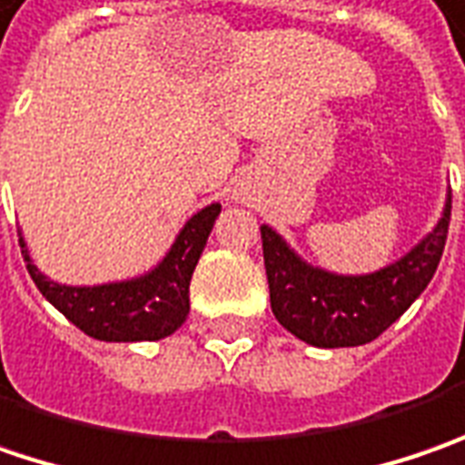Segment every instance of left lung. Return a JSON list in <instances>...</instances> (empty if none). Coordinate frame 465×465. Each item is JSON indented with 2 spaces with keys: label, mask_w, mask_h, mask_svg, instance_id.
<instances>
[{
  "label": "left lung",
  "mask_w": 465,
  "mask_h": 465,
  "mask_svg": "<svg viewBox=\"0 0 465 465\" xmlns=\"http://www.w3.org/2000/svg\"><path fill=\"white\" fill-rule=\"evenodd\" d=\"M450 205L421 244L372 275H333L302 262L278 233L262 226V257L275 320L296 338L320 346H361L388 331L427 289L445 250Z\"/></svg>",
  "instance_id": "left-lung-1"
}]
</instances>
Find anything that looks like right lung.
Listing matches in <instances>:
<instances>
[{"label":"right lung","mask_w":465,"mask_h":465,"mask_svg":"<svg viewBox=\"0 0 465 465\" xmlns=\"http://www.w3.org/2000/svg\"><path fill=\"white\" fill-rule=\"evenodd\" d=\"M218 213L221 205L213 203L193 215L163 262L134 281L88 289L59 286L35 271L28 252L23 250L25 268L38 292L85 335L119 343L158 341L182 328L190 314V281ZM20 247H25L23 239Z\"/></svg>","instance_id":"right-lung-1"}]
</instances>
